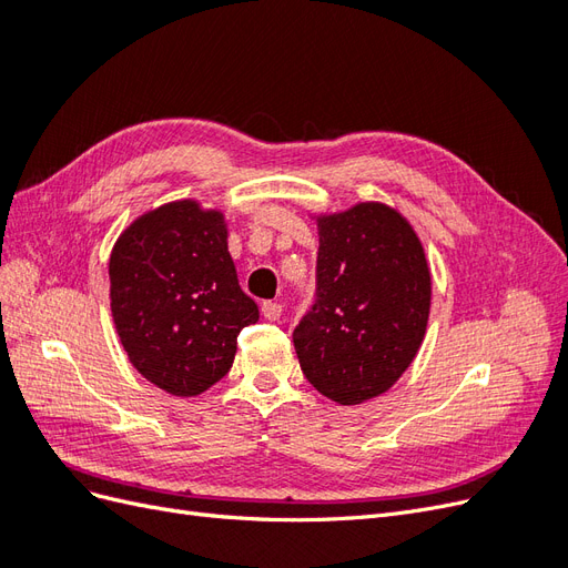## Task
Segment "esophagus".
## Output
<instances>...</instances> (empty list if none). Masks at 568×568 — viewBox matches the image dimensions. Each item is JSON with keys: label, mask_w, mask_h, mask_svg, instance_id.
Here are the masks:
<instances>
[{"label": "esophagus", "mask_w": 568, "mask_h": 568, "mask_svg": "<svg viewBox=\"0 0 568 568\" xmlns=\"http://www.w3.org/2000/svg\"><path fill=\"white\" fill-rule=\"evenodd\" d=\"M261 311H263V317H265V320L274 322V320L282 317V303H277V301H265V303L261 305Z\"/></svg>", "instance_id": "1"}]
</instances>
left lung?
I'll return each mask as SVG.
<instances>
[{
	"instance_id": "left-lung-1",
	"label": "left lung",
	"mask_w": 568,
	"mask_h": 568,
	"mask_svg": "<svg viewBox=\"0 0 568 568\" xmlns=\"http://www.w3.org/2000/svg\"><path fill=\"white\" fill-rule=\"evenodd\" d=\"M315 301L294 329L298 363L341 405L388 390L415 359L432 274L407 220L384 203L320 217Z\"/></svg>"
}]
</instances>
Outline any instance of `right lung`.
I'll use <instances>...</instances> for the list:
<instances>
[{
  "instance_id": "add662e5",
  "label": "right lung",
  "mask_w": 568,
  "mask_h": 568,
  "mask_svg": "<svg viewBox=\"0 0 568 568\" xmlns=\"http://www.w3.org/2000/svg\"><path fill=\"white\" fill-rule=\"evenodd\" d=\"M111 313L142 376L173 395H196L225 376L236 336L261 313L236 280L225 220L194 201L161 205L118 239Z\"/></svg>"
}]
</instances>
